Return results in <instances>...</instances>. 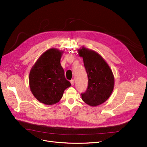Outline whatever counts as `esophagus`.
Wrapping results in <instances>:
<instances>
[{
  "label": "esophagus",
  "mask_w": 147,
  "mask_h": 147,
  "mask_svg": "<svg viewBox=\"0 0 147 147\" xmlns=\"http://www.w3.org/2000/svg\"><path fill=\"white\" fill-rule=\"evenodd\" d=\"M70 82H71V84L72 85H74V84H75V81H74V80H71Z\"/></svg>",
  "instance_id": "esophagus-1"
}]
</instances>
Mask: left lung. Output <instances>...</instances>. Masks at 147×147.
<instances>
[{
    "mask_svg": "<svg viewBox=\"0 0 147 147\" xmlns=\"http://www.w3.org/2000/svg\"><path fill=\"white\" fill-rule=\"evenodd\" d=\"M79 55L83 58L88 75V88L82 93V99L90 106H97L104 102L111 95L114 86V77L105 60L96 52L82 48Z\"/></svg>",
    "mask_w": 147,
    "mask_h": 147,
    "instance_id": "obj_1",
    "label": "left lung"
}]
</instances>
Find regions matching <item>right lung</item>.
Listing matches in <instances>:
<instances>
[{"label": "right lung", "mask_w": 147, "mask_h": 147, "mask_svg": "<svg viewBox=\"0 0 147 147\" xmlns=\"http://www.w3.org/2000/svg\"><path fill=\"white\" fill-rule=\"evenodd\" d=\"M62 52L50 49L44 52L29 74L30 91L34 96L46 105L58 102L65 90L71 84L66 80L60 61Z\"/></svg>", "instance_id": "obj_1"}]
</instances>
